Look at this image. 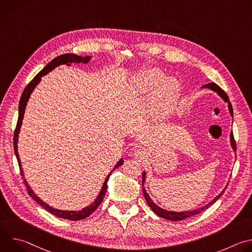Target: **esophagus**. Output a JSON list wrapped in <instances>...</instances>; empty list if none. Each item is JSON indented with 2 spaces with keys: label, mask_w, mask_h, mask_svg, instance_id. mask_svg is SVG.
<instances>
[{
  "label": "esophagus",
  "mask_w": 252,
  "mask_h": 252,
  "mask_svg": "<svg viewBox=\"0 0 252 252\" xmlns=\"http://www.w3.org/2000/svg\"><path fill=\"white\" fill-rule=\"evenodd\" d=\"M143 154H145V152H143L142 149H135L134 150V157H136V158H139Z\"/></svg>",
  "instance_id": "esophagus-1"
}]
</instances>
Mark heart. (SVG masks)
Wrapping results in <instances>:
<instances>
[{
  "mask_svg": "<svg viewBox=\"0 0 252 252\" xmlns=\"http://www.w3.org/2000/svg\"><path fill=\"white\" fill-rule=\"evenodd\" d=\"M133 86L139 93H153V107L161 115L170 110L181 92L179 82L171 77L164 78L163 73L158 68L142 71L134 80Z\"/></svg>",
  "mask_w": 252,
  "mask_h": 252,
  "instance_id": "obj_1",
  "label": "heart"
}]
</instances>
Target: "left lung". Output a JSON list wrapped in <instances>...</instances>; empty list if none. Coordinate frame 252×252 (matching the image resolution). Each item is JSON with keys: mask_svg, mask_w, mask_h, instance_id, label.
Here are the masks:
<instances>
[{"mask_svg": "<svg viewBox=\"0 0 252 252\" xmlns=\"http://www.w3.org/2000/svg\"><path fill=\"white\" fill-rule=\"evenodd\" d=\"M202 88H206V89H210L212 91H214L215 93H218L219 95H220L224 101H226L228 103V110H229V113H230V116L233 117V110H232V105L228 99V96L227 94H225V92L220 88L215 83H210V84H207V85H204ZM230 142H231V147L233 149V151L235 152L236 151V143H235V140H234V136H233V133L231 132L230 133ZM146 181V172L142 173V186H143V183H145ZM225 191L222 190L217 197H215L212 201H210L208 204H206L205 206L203 207H200V208H197V209H194V210H189V211H183V212H175V211H168V210H165V209H162L160 208L159 206H158L153 200L152 198L150 197V195L148 194V192L146 191L145 188H142V192H143V195H145V198L148 202V204L150 205V207L152 208V210L158 214V217L162 218V219H165V220H172V221H179V220H186L188 218H190V217H193V215L195 214H198L200 213L201 211H203L204 209L208 208L210 205H212L215 201H217L222 194L223 192Z\"/></svg>", "mask_w": 252, "mask_h": 252, "instance_id": "1", "label": "left lung"}]
</instances>
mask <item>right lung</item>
<instances>
[{
  "mask_svg": "<svg viewBox=\"0 0 252 252\" xmlns=\"http://www.w3.org/2000/svg\"><path fill=\"white\" fill-rule=\"evenodd\" d=\"M91 60V57L89 56H86L85 58L83 57H80V56H77V55H74V54H64V55H61L57 58H55L52 62H50L41 71L40 73L35 76L29 84L28 86L25 88L23 94H22V96H21V99H20V103H19V118H18V123H17V126H16V129H15V133H14V150H15V155L17 157V159H18V163H19V166H20V170H21V175L23 176V179H24V183H25V186L27 188V191L29 193V195L33 199L37 201L42 207H44L46 210H48L50 213L56 215V217L58 218H61V219H64V220H84L86 218H88L89 215H91L97 207L98 205L101 203L104 195H105V192H106V188H107V181H109V177L110 175L112 174V172L107 175V177L105 178V182L100 189V192L98 194V196L96 197V199L89 206L85 207L84 209L82 210H79V211H74V210H59V209H56L50 205H48L47 203H45L41 198H39V196H37L34 194V192L32 190V189L30 188V186L28 185V183L26 182V178L24 177V173H23V169H22V164H21V160H20V157H19V154H18V137H19V132H20V128H21V126H22V123H23V118H24V114H25V109H26V105H27V102L30 98V95L32 94V92L33 91V89L35 88V86H37L40 81H41V78L45 75H47L48 73H50V71L52 69H54L55 67H57L58 65L60 64H67L69 65L70 63H89ZM124 163V160L121 159L117 165L115 166L114 169L118 168L119 166H121L122 164Z\"/></svg>",
  "mask_w": 252,
  "mask_h": 252,
  "instance_id": "add662e5",
  "label": "right lung"
}]
</instances>
